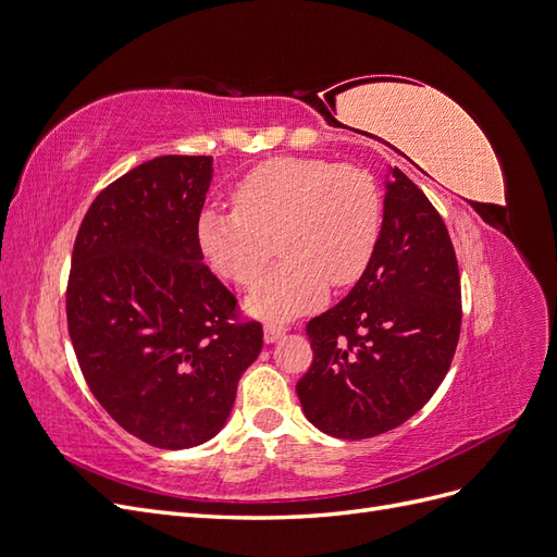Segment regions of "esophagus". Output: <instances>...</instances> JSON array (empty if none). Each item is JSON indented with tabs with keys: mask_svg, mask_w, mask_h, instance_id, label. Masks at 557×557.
Here are the masks:
<instances>
[{
	"mask_svg": "<svg viewBox=\"0 0 557 557\" xmlns=\"http://www.w3.org/2000/svg\"><path fill=\"white\" fill-rule=\"evenodd\" d=\"M285 332H288V327H285V325H276V323H267V325H264V342H267V344H272V342H278V339H281V336H283Z\"/></svg>",
	"mask_w": 557,
	"mask_h": 557,
	"instance_id": "obj_1",
	"label": "esophagus"
}]
</instances>
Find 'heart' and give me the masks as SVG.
Listing matches in <instances>:
<instances>
[{
	"label": "heart",
	"mask_w": 557,
	"mask_h": 557,
	"mask_svg": "<svg viewBox=\"0 0 557 557\" xmlns=\"http://www.w3.org/2000/svg\"><path fill=\"white\" fill-rule=\"evenodd\" d=\"M234 209L199 215L201 252L223 278L250 288L276 256L285 260L248 297L264 318H290L318 307L330 283H356L374 258L383 195L360 164L323 158H272L234 188Z\"/></svg>",
	"instance_id": "b5f03b06"
}]
</instances>
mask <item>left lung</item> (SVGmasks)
Masks as SVG:
<instances>
[{"instance_id": "left-lung-1", "label": "left lung", "mask_w": 557, "mask_h": 557, "mask_svg": "<svg viewBox=\"0 0 557 557\" xmlns=\"http://www.w3.org/2000/svg\"><path fill=\"white\" fill-rule=\"evenodd\" d=\"M387 183L374 258L339 305L311 318L307 418L339 440H367L423 409L460 339L458 258L440 211L399 170Z\"/></svg>"}]
</instances>
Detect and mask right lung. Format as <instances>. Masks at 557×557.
<instances>
[{"instance_id":"right-lung-1","label":"right lung","mask_w":557,"mask_h":557,"mask_svg":"<svg viewBox=\"0 0 557 557\" xmlns=\"http://www.w3.org/2000/svg\"><path fill=\"white\" fill-rule=\"evenodd\" d=\"M211 156H162L95 197L78 227L66 327L90 393L156 448L225 425L262 325L201 262L197 223Z\"/></svg>"}]
</instances>
